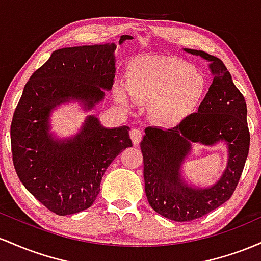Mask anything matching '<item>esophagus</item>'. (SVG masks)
Segmentation results:
<instances>
[{
    "instance_id": "1",
    "label": "esophagus",
    "mask_w": 261,
    "mask_h": 261,
    "mask_svg": "<svg viewBox=\"0 0 261 261\" xmlns=\"http://www.w3.org/2000/svg\"><path fill=\"white\" fill-rule=\"evenodd\" d=\"M129 136L132 138V142H133V144L138 145L139 143L142 142L144 133H143V130H140L139 128H133V129L129 132Z\"/></svg>"
}]
</instances>
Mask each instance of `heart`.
I'll list each match as a JSON object with an SVG mask.
<instances>
[{"label": "heart", "instance_id": "heart-1", "mask_svg": "<svg viewBox=\"0 0 261 261\" xmlns=\"http://www.w3.org/2000/svg\"><path fill=\"white\" fill-rule=\"evenodd\" d=\"M206 80L195 67L175 57H142L130 64L128 81L116 87L123 105L133 99L153 105L155 118L172 124L182 121L201 102Z\"/></svg>", "mask_w": 261, "mask_h": 261}]
</instances>
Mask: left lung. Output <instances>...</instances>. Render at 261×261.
<instances>
[{
    "mask_svg": "<svg viewBox=\"0 0 261 261\" xmlns=\"http://www.w3.org/2000/svg\"><path fill=\"white\" fill-rule=\"evenodd\" d=\"M185 50L212 61L213 81L208 92L198 112L170 129L148 127L140 143L149 204L155 212L175 222L195 221L229 200L242 176L250 144L247 103L223 61L206 51ZM219 140H224L230 148L224 176L210 189L187 188L180 180L179 166L191 143L212 145Z\"/></svg>",
    "mask_w": 261,
    "mask_h": 261,
    "instance_id": "left-lung-1",
    "label": "left lung"
}]
</instances>
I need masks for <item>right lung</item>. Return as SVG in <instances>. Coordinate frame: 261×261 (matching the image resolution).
I'll return each instance as SVG.
<instances>
[{
    "label": "right lung",
    "instance_id": "1",
    "mask_svg": "<svg viewBox=\"0 0 261 261\" xmlns=\"http://www.w3.org/2000/svg\"><path fill=\"white\" fill-rule=\"evenodd\" d=\"M132 39L122 36L119 43ZM115 44L55 50L31 76L14 110L11 148L20 182L44 207L58 216L89 208L99 192L110 164L129 148V128H103L89 116L71 140H53L49 113L61 102L76 98L92 108L115 81Z\"/></svg>",
    "mask_w": 261,
    "mask_h": 261
}]
</instances>
